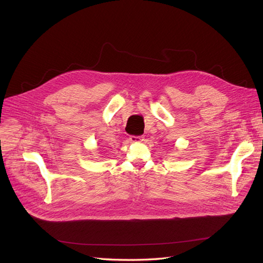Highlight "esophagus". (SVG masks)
Returning <instances> with one entry per match:
<instances>
[{
  "label": "esophagus",
  "instance_id": "1",
  "mask_svg": "<svg viewBox=\"0 0 263 263\" xmlns=\"http://www.w3.org/2000/svg\"><path fill=\"white\" fill-rule=\"evenodd\" d=\"M130 140L132 142H140V141H143V137L142 136H131Z\"/></svg>",
  "mask_w": 263,
  "mask_h": 263
}]
</instances>
